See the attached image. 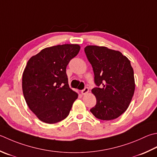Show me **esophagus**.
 I'll return each instance as SVG.
<instances>
[{
  "mask_svg": "<svg viewBox=\"0 0 157 157\" xmlns=\"http://www.w3.org/2000/svg\"><path fill=\"white\" fill-rule=\"evenodd\" d=\"M89 92V89H88V87H86L84 90H82V94H83V95H85V94H86L88 93Z\"/></svg>",
  "mask_w": 157,
  "mask_h": 157,
  "instance_id": "1",
  "label": "esophagus"
}]
</instances>
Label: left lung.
Returning <instances> with one entry per match:
<instances>
[{
  "instance_id": "left-lung-1",
  "label": "left lung",
  "mask_w": 157,
  "mask_h": 157,
  "mask_svg": "<svg viewBox=\"0 0 157 157\" xmlns=\"http://www.w3.org/2000/svg\"><path fill=\"white\" fill-rule=\"evenodd\" d=\"M84 52L93 67L95 84L100 86L91 90L97 99L91 113L103 121L118 118L127 109L136 88L130 60L121 52L104 46L87 45Z\"/></svg>"
}]
</instances>
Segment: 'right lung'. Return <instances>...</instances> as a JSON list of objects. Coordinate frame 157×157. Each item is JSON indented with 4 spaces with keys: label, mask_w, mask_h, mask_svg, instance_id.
<instances>
[{
    "label": "right lung",
    "mask_w": 157,
    "mask_h": 157,
    "mask_svg": "<svg viewBox=\"0 0 157 157\" xmlns=\"http://www.w3.org/2000/svg\"><path fill=\"white\" fill-rule=\"evenodd\" d=\"M80 50L78 44L46 48L28 61L22 91L28 106L40 121L54 124L68 116L78 94L68 84L66 68Z\"/></svg>",
    "instance_id": "obj_1"
}]
</instances>
